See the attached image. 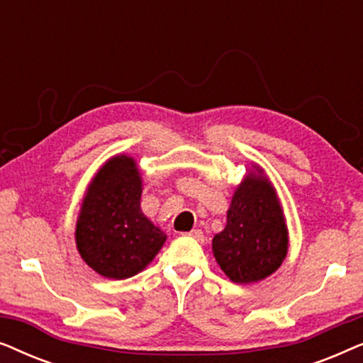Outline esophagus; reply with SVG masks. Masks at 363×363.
<instances>
[{"label": "esophagus", "instance_id": "34e87169", "mask_svg": "<svg viewBox=\"0 0 363 363\" xmlns=\"http://www.w3.org/2000/svg\"><path fill=\"white\" fill-rule=\"evenodd\" d=\"M188 236L193 238V240L198 241V242H203L205 241V235H203L201 230H191L190 233H188Z\"/></svg>", "mask_w": 363, "mask_h": 363}]
</instances>
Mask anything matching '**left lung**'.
<instances>
[{"mask_svg": "<svg viewBox=\"0 0 363 363\" xmlns=\"http://www.w3.org/2000/svg\"><path fill=\"white\" fill-rule=\"evenodd\" d=\"M213 256L236 284H252L279 269L289 250L276 188L256 163L233 193L226 226L213 238Z\"/></svg>", "mask_w": 363, "mask_h": 363, "instance_id": "1", "label": "left lung"}]
</instances>
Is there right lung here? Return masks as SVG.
I'll return each mask as SVG.
<instances>
[{"label":"right lung","mask_w":363,"mask_h":363,"mask_svg":"<svg viewBox=\"0 0 363 363\" xmlns=\"http://www.w3.org/2000/svg\"><path fill=\"white\" fill-rule=\"evenodd\" d=\"M135 158L118 153L99 168L84 195L76 246L84 262L107 279H127L153 261L167 235L143 215Z\"/></svg>","instance_id":"obj_1"}]
</instances>
